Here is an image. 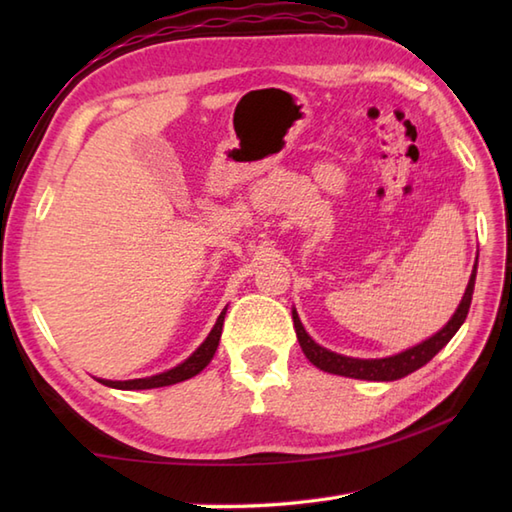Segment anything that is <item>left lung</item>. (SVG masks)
I'll return each mask as SVG.
<instances>
[{
    "label": "left lung",
    "instance_id": "8db88e82",
    "mask_svg": "<svg viewBox=\"0 0 512 512\" xmlns=\"http://www.w3.org/2000/svg\"><path fill=\"white\" fill-rule=\"evenodd\" d=\"M475 273H477V262L473 266V273L469 279V286H466L464 297L460 301L458 310L451 317V321L444 325L440 332H436L431 339L418 343L416 347H409V350L400 352L396 356H387V358H350L343 354H336L325 350L319 343H314L310 339V334L303 330V325L299 321L297 310H292V321H295V332L303 354H306L308 361L312 365H317L319 369L328 374H339L347 378H361V380H398L402 376H407L411 372H416L422 365H427L433 356H436L444 345H447L453 334L460 330V325L464 323L466 314H469L471 308V299H473V288H475Z\"/></svg>",
    "mask_w": 512,
    "mask_h": 512
}]
</instances>
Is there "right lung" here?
I'll return each mask as SVG.
<instances>
[{"instance_id":"1","label":"right lung","mask_w":512,"mask_h":512,"mask_svg":"<svg viewBox=\"0 0 512 512\" xmlns=\"http://www.w3.org/2000/svg\"><path fill=\"white\" fill-rule=\"evenodd\" d=\"M224 314L226 310L217 317L213 330L206 336V341L195 350L187 361L180 363L178 367L169 369V372H162L156 376H149V378H134V380H103L99 378V383L107 385V387H114V389H154V387H167V385H176L182 383V380L193 378L195 374H200L202 369L211 363V358L217 350V345H220V336H222V325H224Z\"/></svg>"}]
</instances>
